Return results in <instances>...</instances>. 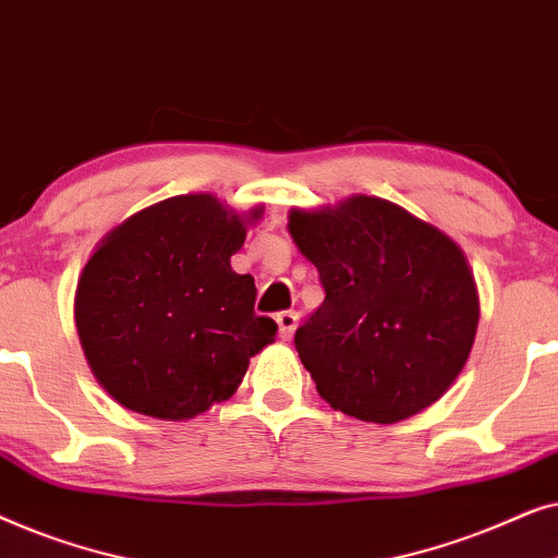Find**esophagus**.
<instances>
[{"mask_svg": "<svg viewBox=\"0 0 558 558\" xmlns=\"http://www.w3.org/2000/svg\"><path fill=\"white\" fill-rule=\"evenodd\" d=\"M277 325H279V338L284 342L292 340V335L296 330V315L294 312H279Z\"/></svg>", "mask_w": 558, "mask_h": 558, "instance_id": "obj_1", "label": "esophagus"}]
</instances>
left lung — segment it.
<instances>
[{"mask_svg":"<svg viewBox=\"0 0 558 558\" xmlns=\"http://www.w3.org/2000/svg\"><path fill=\"white\" fill-rule=\"evenodd\" d=\"M287 228L325 287V302L294 335L317 393L373 424L439 401L468 363L480 323L462 248L376 195L292 208Z\"/></svg>","mask_w":558,"mask_h":558,"instance_id":"left-lung-1","label":"left lung"}]
</instances>
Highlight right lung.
<instances>
[{
	"label": "right lung",
	"mask_w": 558,
	"mask_h": 558,
	"mask_svg": "<svg viewBox=\"0 0 558 558\" xmlns=\"http://www.w3.org/2000/svg\"><path fill=\"white\" fill-rule=\"evenodd\" d=\"M264 205L248 213L210 193L174 195L111 228L83 266L75 330L88 368L136 414L185 422L228 401L277 323L254 312L256 284L235 274Z\"/></svg>",
	"instance_id": "right-lung-1"
}]
</instances>
